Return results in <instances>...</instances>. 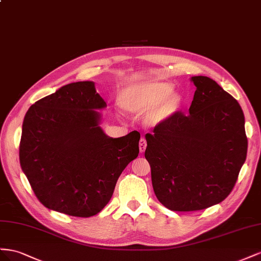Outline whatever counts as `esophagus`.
I'll return each instance as SVG.
<instances>
[{
  "mask_svg": "<svg viewBox=\"0 0 261 261\" xmlns=\"http://www.w3.org/2000/svg\"><path fill=\"white\" fill-rule=\"evenodd\" d=\"M145 147H146V140L144 138H141L140 139V142H139L140 153H143L145 151Z\"/></svg>",
  "mask_w": 261,
  "mask_h": 261,
  "instance_id": "esophagus-1",
  "label": "esophagus"
}]
</instances>
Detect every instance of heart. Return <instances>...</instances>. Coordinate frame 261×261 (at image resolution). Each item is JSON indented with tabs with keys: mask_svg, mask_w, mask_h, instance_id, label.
<instances>
[{
	"mask_svg": "<svg viewBox=\"0 0 261 261\" xmlns=\"http://www.w3.org/2000/svg\"><path fill=\"white\" fill-rule=\"evenodd\" d=\"M174 86L158 80L137 82L125 87L121 95V105L131 113L142 114L151 110L150 121L160 123L166 120L180 106L181 98L172 93Z\"/></svg>",
	"mask_w": 261,
	"mask_h": 261,
	"instance_id": "obj_1",
	"label": "heart"
}]
</instances>
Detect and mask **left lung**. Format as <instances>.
Listing matches in <instances>:
<instances>
[{
    "label": "left lung",
    "instance_id": "left-lung-1",
    "mask_svg": "<svg viewBox=\"0 0 261 261\" xmlns=\"http://www.w3.org/2000/svg\"><path fill=\"white\" fill-rule=\"evenodd\" d=\"M191 81L197 89L189 114L176 111L145 135L155 196L179 212L222 202L234 188L248 145L238 101L210 77Z\"/></svg>",
    "mask_w": 261,
    "mask_h": 261
}]
</instances>
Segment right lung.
I'll list each match as a JSON object with an SVG mask.
<instances>
[{
  "mask_svg": "<svg viewBox=\"0 0 261 261\" xmlns=\"http://www.w3.org/2000/svg\"><path fill=\"white\" fill-rule=\"evenodd\" d=\"M106 107L93 82H76L46 96L26 113L20 167L50 210L89 218L113 196L119 176L139 154L140 133L113 139L95 109Z\"/></svg>",
  "mask_w": 261,
  "mask_h": 261,
  "instance_id": "right-lung-1",
  "label": "right lung"
}]
</instances>
